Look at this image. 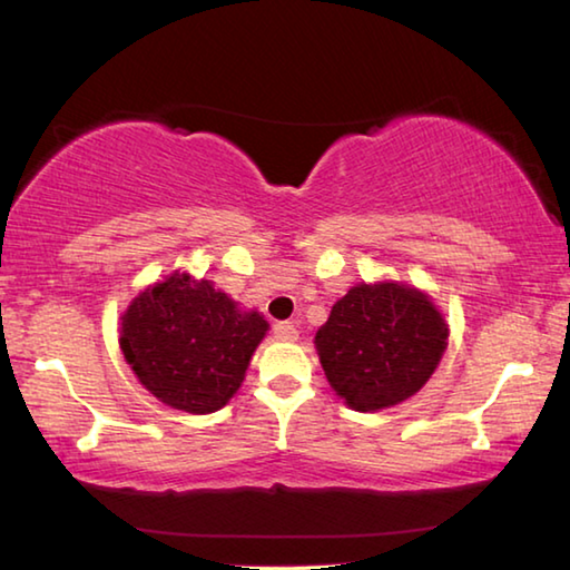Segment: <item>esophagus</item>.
<instances>
[{"mask_svg":"<svg viewBox=\"0 0 570 570\" xmlns=\"http://www.w3.org/2000/svg\"><path fill=\"white\" fill-rule=\"evenodd\" d=\"M274 336L278 342H296L298 332L292 322H278V324H274Z\"/></svg>","mask_w":570,"mask_h":570,"instance_id":"obj_1","label":"esophagus"}]
</instances>
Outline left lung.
Wrapping results in <instances>:
<instances>
[{"label": "left lung", "instance_id": "left-lung-1", "mask_svg": "<svg viewBox=\"0 0 570 570\" xmlns=\"http://www.w3.org/2000/svg\"><path fill=\"white\" fill-rule=\"evenodd\" d=\"M448 322L432 298L402 282L356 284L314 336L332 390L356 412L417 394L448 350Z\"/></svg>", "mask_w": 570, "mask_h": 570}]
</instances>
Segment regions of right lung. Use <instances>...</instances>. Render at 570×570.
I'll use <instances>...</instances> for the list:
<instances>
[{
	"instance_id": "1",
	"label": "right lung",
	"mask_w": 570,
	"mask_h": 570,
	"mask_svg": "<svg viewBox=\"0 0 570 570\" xmlns=\"http://www.w3.org/2000/svg\"><path fill=\"white\" fill-rule=\"evenodd\" d=\"M264 314L186 272L146 286L120 316V350L138 382L173 410L210 414L244 384Z\"/></svg>"
}]
</instances>
